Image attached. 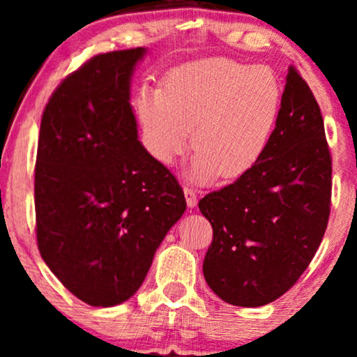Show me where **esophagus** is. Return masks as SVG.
<instances>
[{
    "instance_id": "34e87169",
    "label": "esophagus",
    "mask_w": 357,
    "mask_h": 357,
    "mask_svg": "<svg viewBox=\"0 0 357 357\" xmlns=\"http://www.w3.org/2000/svg\"><path fill=\"white\" fill-rule=\"evenodd\" d=\"M184 198H186V204L190 208H195L196 203H198V196H196V192L188 186H184Z\"/></svg>"
}]
</instances>
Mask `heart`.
Returning <instances> with one entry per match:
<instances>
[{"mask_svg":"<svg viewBox=\"0 0 357 357\" xmlns=\"http://www.w3.org/2000/svg\"><path fill=\"white\" fill-rule=\"evenodd\" d=\"M137 117L147 154L171 166L192 147V176L236 179L260 161L277 127L282 85L268 67L211 59L167 73L165 89L144 87Z\"/></svg>","mask_w":357,"mask_h":357,"instance_id":"heart-1","label":"heart"}]
</instances>
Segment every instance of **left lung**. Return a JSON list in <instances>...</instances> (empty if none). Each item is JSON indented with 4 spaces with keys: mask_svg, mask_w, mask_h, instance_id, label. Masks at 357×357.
Returning <instances> with one entry per match:
<instances>
[{
    "mask_svg": "<svg viewBox=\"0 0 357 357\" xmlns=\"http://www.w3.org/2000/svg\"><path fill=\"white\" fill-rule=\"evenodd\" d=\"M331 190L333 158L321 109L301 73L289 67L277 127L260 161L199 199L213 227L203 261L213 292L240 307L284 296L321 245Z\"/></svg>",
    "mask_w": 357,
    "mask_h": 357,
    "instance_id": "obj_1",
    "label": "left lung"
}]
</instances>
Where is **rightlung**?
I'll return each mask as SVG.
<instances>
[{
    "mask_svg": "<svg viewBox=\"0 0 357 357\" xmlns=\"http://www.w3.org/2000/svg\"><path fill=\"white\" fill-rule=\"evenodd\" d=\"M146 48L92 56L52 93L35 166L36 243L55 277L93 307L130 298L186 199L137 139L130 77Z\"/></svg>",
    "mask_w": 357,
    "mask_h": 357,
    "instance_id": "1",
    "label": "right lung"
}]
</instances>
